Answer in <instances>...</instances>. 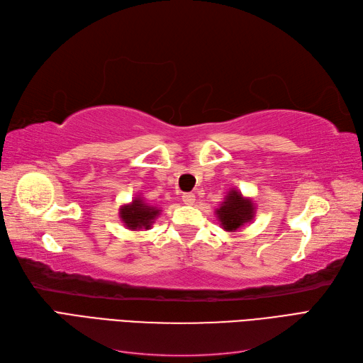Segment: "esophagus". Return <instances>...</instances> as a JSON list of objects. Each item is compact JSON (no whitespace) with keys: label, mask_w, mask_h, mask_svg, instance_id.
<instances>
[{"label":"esophagus","mask_w":363,"mask_h":363,"mask_svg":"<svg viewBox=\"0 0 363 363\" xmlns=\"http://www.w3.org/2000/svg\"><path fill=\"white\" fill-rule=\"evenodd\" d=\"M195 194H192V192H188V194H183V203L184 204H188V206H192V204H195Z\"/></svg>","instance_id":"1"}]
</instances>
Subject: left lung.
<instances>
[{
    "instance_id": "obj_1",
    "label": "left lung",
    "mask_w": 363,
    "mask_h": 363,
    "mask_svg": "<svg viewBox=\"0 0 363 363\" xmlns=\"http://www.w3.org/2000/svg\"><path fill=\"white\" fill-rule=\"evenodd\" d=\"M255 204L250 199H245L239 191L232 189L224 201L216 208L218 221L221 223L225 232H238L240 227L251 223L252 216H255Z\"/></svg>"
}]
</instances>
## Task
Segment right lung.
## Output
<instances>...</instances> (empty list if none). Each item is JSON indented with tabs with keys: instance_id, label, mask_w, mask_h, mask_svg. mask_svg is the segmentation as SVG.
<instances>
[{
	"instance_id": "1",
	"label": "right lung",
	"mask_w": 363,
	"mask_h": 363,
	"mask_svg": "<svg viewBox=\"0 0 363 363\" xmlns=\"http://www.w3.org/2000/svg\"><path fill=\"white\" fill-rule=\"evenodd\" d=\"M160 211L155 206L147 204L144 200L138 196L130 204L121 206L119 208V218L124 225L131 230V232H138V230H148L151 228L155 219L159 216Z\"/></svg>"
}]
</instances>
